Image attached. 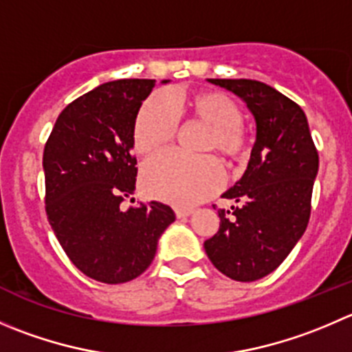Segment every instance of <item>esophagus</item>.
<instances>
[{"mask_svg":"<svg viewBox=\"0 0 352 352\" xmlns=\"http://www.w3.org/2000/svg\"><path fill=\"white\" fill-rule=\"evenodd\" d=\"M192 213V208H186V206H175V214L177 218H186Z\"/></svg>","mask_w":352,"mask_h":352,"instance_id":"esophagus-1","label":"esophagus"}]
</instances>
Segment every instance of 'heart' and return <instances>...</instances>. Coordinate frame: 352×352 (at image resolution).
Here are the masks:
<instances>
[{
	"mask_svg": "<svg viewBox=\"0 0 352 352\" xmlns=\"http://www.w3.org/2000/svg\"><path fill=\"white\" fill-rule=\"evenodd\" d=\"M186 110L210 127L204 151H218L227 162H241L249 153V135L242 127V110L228 94L201 91L175 104L162 93L142 103L134 124V148L141 155L160 151L175 139L177 111ZM223 184V168L214 156L199 158L166 151L149 160L142 168V186L153 197L177 206H190L217 192Z\"/></svg>",
	"mask_w": 352,
	"mask_h": 352,
	"instance_id": "obj_1",
	"label": "heart"
}]
</instances>
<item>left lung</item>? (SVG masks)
I'll return each instance as SVG.
<instances>
[{
	"label": "left lung",
	"instance_id": "obj_1",
	"mask_svg": "<svg viewBox=\"0 0 352 352\" xmlns=\"http://www.w3.org/2000/svg\"><path fill=\"white\" fill-rule=\"evenodd\" d=\"M208 80L245 101L256 142L242 179L223 194L239 204L218 210L220 227L204 241V251L228 278L252 282L274 272L305 234L318 151L305 111L274 87L249 78Z\"/></svg>",
	"mask_w": 352,
	"mask_h": 352
}]
</instances>
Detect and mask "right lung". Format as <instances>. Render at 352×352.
Returning a JSON list of instances; mask_svg holds the SVG:
<instances>
[{"instance_id":"add662e5","label":"right lung","mask_w":352,"mask_h":352,"mask_svg":"<svg viewBox=\"0 0 352 352\" xmlns=\"http://www.w3.org/2000/svg\"><path fill=\"white\" fill-rule=\"evenodd\" d=\"M155 85V78H122L82 94L61 111L44 146L51 228L75 267L104 284L139 277L175 220L158 201L122 208L138 177L135 117Z\"/></svg>"}]
</instances>
